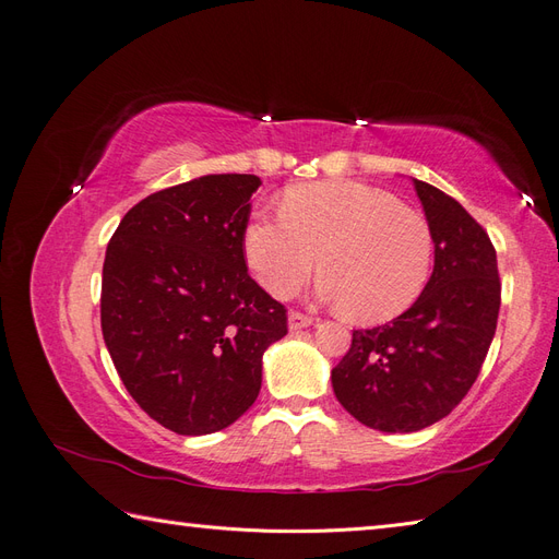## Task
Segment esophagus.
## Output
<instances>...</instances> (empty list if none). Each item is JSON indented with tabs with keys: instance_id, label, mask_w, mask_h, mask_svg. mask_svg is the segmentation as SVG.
Here are the masks:
<instances>
[{
	"instance_id": "1",
	"label": "esophagus",
	"mask_w": 559,
	"mask_h": 559,
	"mask_svg": "<svg viewBox=\"0 0 559 559\" xmlns=\"http://www.w3.org/2000/svg\"><path fill=\"white\" fill-rule=\"evenodd\" d=\"M312 317H308V314H302V312H292L289 314V329L292 331H298V329H308V326H312Z\"/></svg>"
}]
</instances>
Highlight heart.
Masks as SVG:
<instances>
[{
    "label": "heart",
    "mask_w": 559,
    "mask_h": 559,
    "mask_svg": "<svg viewBox=\"0 0 559 559\" xmlns=\"http://www.w3.org/2000/svg\"><path fill=\"white\" fill-rule=\"evenodd\" d=\"M242 249L275 298L294 296L319 257V296L354 321L380 324L425 292L436 245L427 218L392 193L359 181H319L286 191L282 214H253Z\"/></svg>",
    "instance_id": "b5f03b06"
}]
</instances>
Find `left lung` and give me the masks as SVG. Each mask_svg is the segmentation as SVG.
Instances as JSON below:
<instances>
[{
	"instance_id": "8db88e82",
	"label": "left lung",
	"mask_w": 559,
	"mask_h": 559,
	"mask_svg": "<svg viewBox=\"0 0 559 559\" xmlns=\"http://www.w3.org/2000/svg\"><path fill=\"white\" fill-rule=\"evenodd\" d=\"M413 186L433 233V273L403 314L354 331L331 370L343 408L386 433L431 427L460 405L492 345L501 306L497 251L485 228L436 186Z\"/></svg>"
}]
</instances>
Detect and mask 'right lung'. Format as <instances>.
I'll return each instance as SVG.
<instances>
[{"label": "right lung", "mask_w": 559, "mask_h": 559, "mask_svg": "<svg viewBox=\"0 0 559 559\" xmlns=\"http://www.w3.org/2000/svg\"><path fill=\"white\" fill-rule=\"evenodd\" d=\"M257 175H207L140 200L107 245L99 319L130 396L181 436L222 431L261 389L286 308L247 273Z\"/></svg>", "instance_id": "obj_1"}]
</instances>
